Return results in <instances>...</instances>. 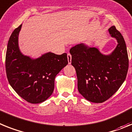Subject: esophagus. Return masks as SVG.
I'll return each instance as SVG.
<instances>
[{"instance_id":"1","label":"esophagus","mask_w":132,"mask_h":132,"mask_svg":"<svg viewBox=\"0 0 132 132\" xmlns=\"http://www.w3.org/2000/svg\"><path fill=\"white\" fill-rule=\"evenodd\" d=\"M67 58H68V64H70L71 62H72V56L70 53H68L67 54Z\"/></svg>"}]
</instances>
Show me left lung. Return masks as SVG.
<instances>
[{"label":"left lung","mask_w":132,"mask_h":132,"mask_svg":"<svg viewBox=\"0 0 132 132\" xmlns=\"http://www.w3.org/2000/svg\"><path fill=\"white\" fill-rule=\"evenodd\" d=\"M109 34L118 42L109 54H104L97 47L77 44L70 50L72 65L76 72L78 89L87 100L102 103L113 96L125 81L128 73L127 48L121 33L115 26Z\"/></svg>","instance_id":"8db88e82"}]
</instances>
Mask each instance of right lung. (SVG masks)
I'll return each instance as SVG.
<instances>
[{"instance_id": "1", "label": "right lung", "mask_w": 132, "mask_h": 132, "mask_svg": "<svg viewBox=\"0 0 132 132\" xmlns=\"http://www.w3.org/2000/svg\"><path fill=\"white\" fill-rule=\"evenodd\" d=\"M22 24L11 34L6 54V72L9 84L21 98L31 104L46 100L54 89V80L68 64L67 54L51 52L33 58L23 54L18 45Z\"/></svg>"}]
</instances>
